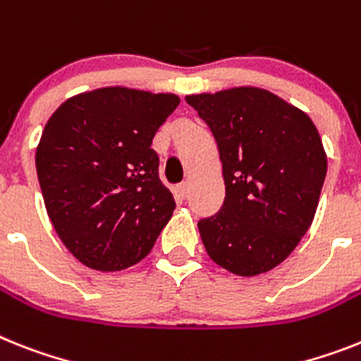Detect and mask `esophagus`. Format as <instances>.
I'll return each instance as SVG.
<instances>
[{
  "label": "esophagus",
  "mask_w": 361,
  "mask_h": 361,
  "mask_svg": "<svg viewBox=\"0 0 361 361\" xmlns=\"http://www.w3.org/2000/svg\"><path fill=\"white\" fill-rule=\"evenodd\" d=\"M176 195L180 196V198H187V196H189V183L183 181V183H180V185L176 187Z\"/></svg>",
  "instance_id": "obj_1"
}]
</instances>
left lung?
I'll return each mask as SVG.
<instances>
[{"mask_svg":"<svg viewBox=\"0 0 361 361\" xmlns=\"http://www.w3.org/2000/svg\"><path fill=\"white\" fill-rule=\"evenodd\" d=\"M214 135L226 198L202 218L209 257L231 274L269 271L308 231L326 176L317 128L305 111L259 87L185 99Z\"/></svg>","mask_w":361,"mask_h":361,"instance_id":"obj_1","label":"left lung"}]
</instances>
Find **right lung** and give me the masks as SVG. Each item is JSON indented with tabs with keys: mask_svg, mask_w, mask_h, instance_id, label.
I'll use <instances>...</instances> for the list:
<instances>
[{
	"mask_svg": "<svg viewBox=\"0 0 361 361\" xmlns=\"http://www.w3.org/2000/svg\"><path fill=\"white\" fill-rule=\"evenodd\" d=\"M180 99L126 87L71 97L36 150L45 209L63 246L101 271L134 266L171 220L152 139Z\"/></svg>",
	"mask_w": 361,
	"mask_h": 361,
	"instance_id": "obj_1",
	"label": "right lung"
}]
</instances>
